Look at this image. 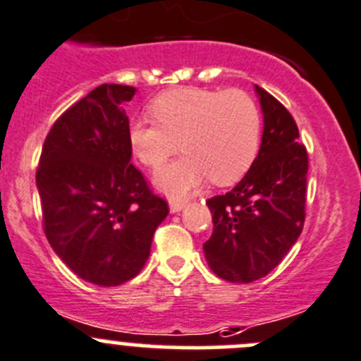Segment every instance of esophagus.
Masks as SVG:
<instances>
[{"instance_id": "esophagus-1", "label": "esophagus", "mask_w": 361, "mask_h": 361, "mask_svg": "<svg viewBox=\"0 0 361 361\" xmlns=\"http://www.w3.org/2000/svg\"><path fill=\"white\" fill-rule=\"evenodd\" d=\"M185 206H187V201H171L169 202V208H171V212L173 213H178V212H181V209L185 208Z\"/></svg>"}]
</instances>
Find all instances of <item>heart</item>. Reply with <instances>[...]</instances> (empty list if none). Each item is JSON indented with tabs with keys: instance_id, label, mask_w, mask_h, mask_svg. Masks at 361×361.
<instances>
[{
	"instance_id": "obj_1",
	"label": "heart",
	"mask_w": 361,
	"mask_h": 361,
	"mask_svg": "<svg viewBox=\"0 0 361 361\" xmlns=\"http://www.w3.org/2000/svg\"><path fill=\"white\" fill-rule=\"evenodd\" d=\"M149 111L155 121H132L128 142L152 171L162 169L181 146L187 155L157 180L173 197L188 194L208 176L216 185L234 183L257 157L261 109L243 90L176 87L160 93Z\"/></svg>"
}]
</instances>
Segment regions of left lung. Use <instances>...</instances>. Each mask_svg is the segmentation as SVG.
<instances>
[{
	"label": "left lung",
	"mask_w": 361,
	"mask_h": 361,
	"mask_svg": "<svg viewBox=\"0 0 361 361\" xmlns=\"http://www.w3.org/2000/svg\"><path fill=\"white\" fill-rule=\"evenodd\" d=\"M264 130L259 155L231 192L208 199L213 233L202 245L216 277L248 284L268 275L305 222L309 155L288 109L255 86Z\"/></svg>",
	"instance_id": "1"
}]
</instances>
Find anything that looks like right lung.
<instances>
[{"mask_svg": "<svg viewBox=\"0 0 361 361\" xmlns=\"http://www.w3.org/2000/svg\"><path fill=\"white\" fill-rule=\"evenodd\" d=\"M135 87L102 84L65 111L45 137L37 169L42 226L63 262L92 284L130 281L169 213L130 164L128 116Z\"/></svg>", "mask_w": 361, "mask_h": 361, "instance_id": "obj_1", "label": "right lung"}]
</instances>
